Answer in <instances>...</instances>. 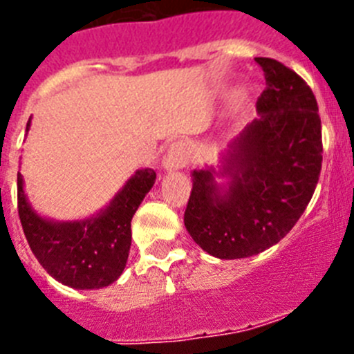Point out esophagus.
<instances>
[{
	"instance_id": "1",
	"label": "esophagus",
	"mask_w": 354,
	"mask_h": 354,
	"mask_svg": "<svg viewBox=\"0 0 354 354\" xmlns=\"http://www.w3.org/2000/svg\"><path fill=\"white\" fill-rule=\"evenodd\" d=\"M189 156H192L189 145L183 140H177L168 149V154L162 159V165H165L167 170H179V168L186 167V162L189 161Z\"/></svg>"
}]
</instances>
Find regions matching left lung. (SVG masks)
Here are the masks:
<instances>
[{"label":"left lung","mask_w":354,"mask_h":354,"mask_svg":"<svg viewBox=\"0 0 354 354\" xmlns=\"http://www.w3.org/2000/svg\"><path fill=\"white\" fill-rule=\"evenodd\" d=\"M266 90L259 118L228 143L221 168L193 170L184 225L218 259H245L277 245L310 202L323 162L317 101L310 86L273 58H255ZM229 179L227 187L215 175Z\"/></svg>","instance_id":"1"}]
</instances>
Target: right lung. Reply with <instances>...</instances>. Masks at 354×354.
I'll list each match as a JSON object with an SVG mask.
<instances>
[{
    "label": "right lung",
    "mask_w": 354,
    "mask_h": 354,
    "mask_svg": "<svg viewBox=\"0 0 354 354\" xmlns=\"http://www.w3.org/2000/svg\"><path fill=\"white\" fill-rule=\"evenodd\" d=\"M154 183V170H138L97 216L80 221H53L31 209L24 195L23 175L17 174V211L31 252L44 270L64 286L108 287L126 268L131 220Z\"/></svg>",
    "instance_id": "add662e5"
}]
</instances>
